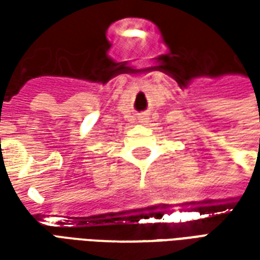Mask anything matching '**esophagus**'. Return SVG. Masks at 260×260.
<instances>
[{
	"mask_svg": "<svg viewBox=\"0 0 260 260\" xmlns=\"http://www.w3.org/2000/svg\"><path fill=\"white\" fill-rule=\"evenodd\" d=\"M147 121V114H142L141 115V122H146Z\"/></svg>",
	"mask_w": 260,
	"mask_h": 260,
	"instance_id": "obj_1",
	"label": "esophagus"
}]
</instances>
